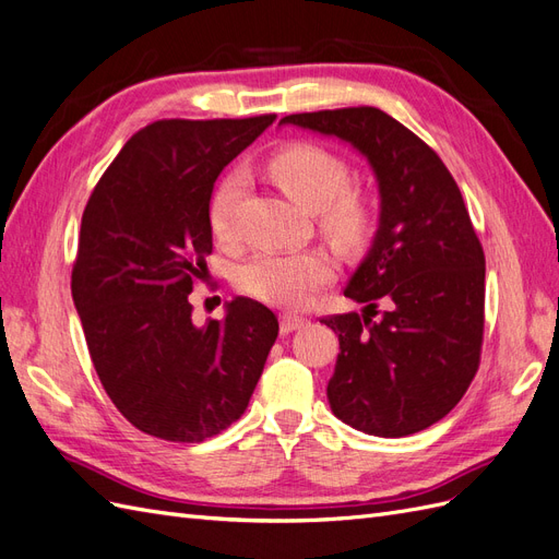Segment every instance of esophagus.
Here are the masks:
<instances>
[{"instance_id": "esophagus-1", "label": "esophagus", "mask_w": 559, "mask_h": 559, "mask_svg": "<svg viewBox=\"0 0 559 559\" xmlns=\"http://www.w3.org/2000/svg\"><path fill=\"white\" fill-rule=\"evenodd\" d=\"M306 324H308L306 317L289 314V312L282 314V333H292V331H296V329H300V326H306Z\"/></svg>"}]
</instances>
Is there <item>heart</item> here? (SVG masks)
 <instances>
[{"mask_svg":"<svg viewBox=\"0 0 559 559\" xmlns=\"http://www.w3.org/2000/svg\"><path fill=\"white\" fill-rule=\"evenodd\" d=\"M270 175L280 189L300 205L317 212L319 226L341 245H354L370 222L366 195L349 186V165L331 148L314 142H294L270 158ZM245 175L233 170L212 195L210 228L218 242H233L238 235V212ZM335 277V265L326 251H263L238 273V289L245 296L273 302L280 308H302Z\"/></svg>","mask_w":559,"mask_h":559,"instance_id":"obj_1","label":"heart"}]
</instances>
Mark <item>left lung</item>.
<instances>
[{
  "label": "left lung",
  "mask_w": 559,
  "mask_h": 559,
  "mask_svg": "<svg viewBox=\"0 0 559 559\" xmlns=\"http://www.w3.org/2000/svg\"><path fill=\"white\" fill-rule=\"evenodd\" d=\"M282 123L357 146L380 183L376 242L345 286L347 298L366 302L364 314L319 319L341 341L331 411L370 436L427 429L462 401L480 366L485 253L460 186L427 142L376 107Z\"/></svg>",
  "instance_id": "obj_1"
}]
</instances>
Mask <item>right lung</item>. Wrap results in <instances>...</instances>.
Here are the masks:
<instances>
[{"label":"right lung","mask_w":559,"mask_h":559,"mask_svg":"<svg viewBox=\"0 0 559 559\" xmlns=\"http://www.w3.org/2000/svg\"><path fill=\"white\" fill-rule=\"evenodd\" d=\"M273 121L148 123L83 210L72 298L93 366L118 413L163 441L202 443L238 421L277 341L259 300L235 298L205 326L189 302L212 253L214 181Z\"/></svg>","instance_id":"1"}]
</instances>
